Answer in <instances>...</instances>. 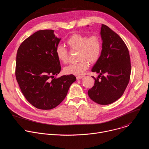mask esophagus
<instances>
[{
    "label": "esophagus",
    "mask_w": 149,
    "mask_h": 149,
    "mask_svg": "<svg viewBox=\"0 0 149 149\" xmlns=\"http://www.w3.org/2000/svg\"><path fill=\"white\" fill-rule=\"evenodd\" d=\"M83 77H84V76H77L76 78H77V79H79L82 78Z\"/></svg>",
    "instance_id": "1"
}]
</instances>
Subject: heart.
<instances>
[{"label":"heart","instance_id":"heart-1","mask_svg":"<svg viewBox=\"0 0 149 149\" xmlns=\"http://www.w3.org/2000/svg\"><path fill=\"white\" fill-rule=\"evenodd\" d=\"M66 44L70 50H78L79 60L78 62L72 63L64 68V72L66 74L82 75L89 68V62L95 63L97 61L102 53V40L97 35L88 37L86 35L75 33L66 40ZM55 53L60 62L64 64L68 63L69 53L64 46L57 45Z\"/></svg>","mask_w":149,"mask_h":149}]
</instances>
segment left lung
Wrapping results in <instances>:
<instances>
[{
	"label": "left lung",
	"mask_w": 149,
	"mask_h": 149,
	"mask_svg": "<svg viewBox=\"0 0 149 149\" xmlns=\"http://www.w3.org/2000/svg\"><path fill=\"white\" fill-rule=\"evenodd\" d=\"M102 50L92 69L100 74L94 86L88 91L89 97L100 105L111 104L123 94L130 80V58L128 48L120 37L109 27L101 29Z\"/></svg>",
	"instance_id": "obj_1"
}]
</instances>
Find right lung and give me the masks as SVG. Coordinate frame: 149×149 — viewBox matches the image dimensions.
Returning a JSON list of instances; mask_svg holds the SVG:
<instances>
[{"label": "right lung", "mask_w": 149, "mask_h": 149, "mask_svg": "<svg viewBox=\"0 0 149 149\" xmlns=\"http://www.w3.org/2000/svg\"><path fill=\"white\" fill-rule=\"evenodd\" d=\"M60 40L54 30H41L27 38L18 48L16 80L27 101L37 109L57 107L76 80L74 75L54 78L61 70L55 53Z\"/></svg>", "instance_id": "1"}]
</instances>
